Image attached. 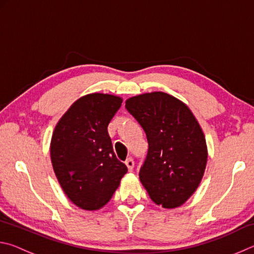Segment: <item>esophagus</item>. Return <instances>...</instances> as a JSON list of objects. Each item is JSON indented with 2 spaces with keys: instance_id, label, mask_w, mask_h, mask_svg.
<instances>
[{
  "instance_id": "esophagus-1",
  "label": "esophagus",
  "mask_w": 254,
  "mask_h": 254,
  "mask_svg": "<svg viewBox=\"0 0 254 254\" xmlns=\"http://www.w3.org/2000/svg\"><path fill=\"white\" fill-rule=\"evenodd\" d=\"M126 165L127 167V170L128 171H132L133 170V167H134V161H133L132 158H128V159H127Z\"/></svg>"
}]
</instances>
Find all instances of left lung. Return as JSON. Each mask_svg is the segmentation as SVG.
<instances>
[{
  "label": "left lung",
  "instance_id": "1",
  "mask_svg": "<svg viewBox=\"0 0 254 254\" xmlns=\"http://www.w3.org/2000/svg\"><path fill=\"white\" fill-rule=\"evenodd\" d=\"M126 107L149 143L140 182L153 203L179 207L196 191L205 173L208 152L203 128L183 101L163 92L132 96Z\"/></svg>",
  "mask_w": 254,
  "mask_h": 254
}]
</instances>
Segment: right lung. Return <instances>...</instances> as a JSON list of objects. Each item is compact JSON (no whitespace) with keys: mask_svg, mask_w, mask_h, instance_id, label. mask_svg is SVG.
Wrapping results in <instances>:
<instances>
[{"mask_svg":"<svg viewBox=\"0 0 254 254\" xmlns=\"http://www.w3.org/2000/svg\"><path fill=\"white\" fill-rule=\"evenodd\" d=\"M122 102L113 94H87L56 124L50 142L53 168L64 192L81 209L104 207L127 171L107 132Z\"/></svg>","mask_w":254,"mask_h":254,"instance_id":"obj_1","label":"right lung"}]
</instances>
